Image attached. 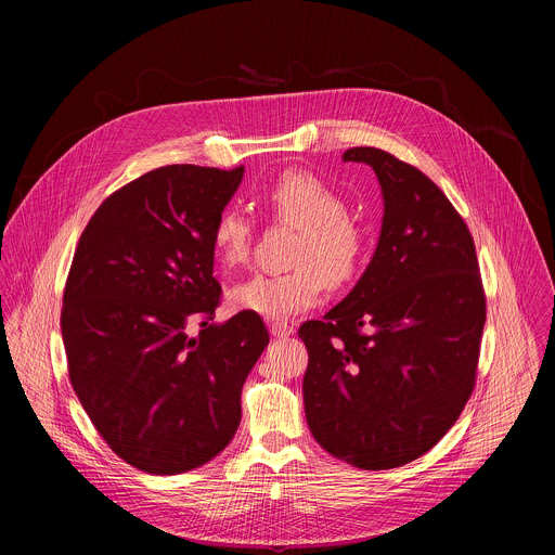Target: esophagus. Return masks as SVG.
Returning a JSON list of instances; mask_svg holds the SVG:
<instances>
[{
  "label": "esophagus",
  "mask_w": 555,
  "mask_h": 555,
  "mask_svg": "<svg viewBox=\"0 0 555 555\" xmlns=\"http://www.w3.org/2000/svg\"><path fill=\"white\" fill-rule=\"evenodd\" d=\"M270 334H272L274 338H287V336H292V334H294V323H287V321H274V323L270 325Z\"/></svg>",
  "instance_id": "1"
}]
</instances>
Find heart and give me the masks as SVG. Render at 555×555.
Instances as JSON below:
<instances>
[{"label": "heart", "mask_w": 555, "mask_h": 555, "mask_svg": "<svg viewBox=\"0 0 555 555\" xmlns=\"http://www.w3.org/2000/svg\"><path fill=\"white\" fill-rule=\"evenodd\" d=\"M270 215L298 228L292 250V270L255 274L230 289L234 309L283 319L309 309L321 298L325 281L347 283L362 259L364 236L347 215L345 199L323 180L307 171L279 176L261 195ZM250 219L240 208H223L210 230V248L225 270L246 263L250 255Z\"/></svg>", "instance_id": "obj_1"}]
</instances>
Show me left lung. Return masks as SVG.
Segmentation results:
<instances>
[{
    "instance_id": "obj_1",
    "label": "left lung",
    "mask_w": 555,
    "mask_h": 555,
    "mask_svg": "<svg viewBox=\"0 0 555 555\" xmlns=\"http://www.w3.org/2000/svg\"><path fill=\"white\" fill-rule=\"evenodd\" d=\"M343 160L375 171L384 217L356 287L298 330L305 417L336 459L390 469L426 454L467 404L486 292L472 234L430 178L375 146Z\"/></svg>"
}]
</instances>
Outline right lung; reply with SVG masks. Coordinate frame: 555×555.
<instances>
[{"label":"right lung","instance_id":"1","mask_svg":"<svg viewBox=\"0 0 555 555\" xmlns=\"http://www.w3.org/2000/svg\"><path fill=\"white\" fill-rule=\"evenodd\" d=\"M242 178L244 167L149 171L99 206L72 259L61 309L69 382L107 446L149 474L189 472L230 443L270 343L259 313L212 323L210 230Z\"/></svg>","mask_w":555,"mask_h":555}]
</instances>
